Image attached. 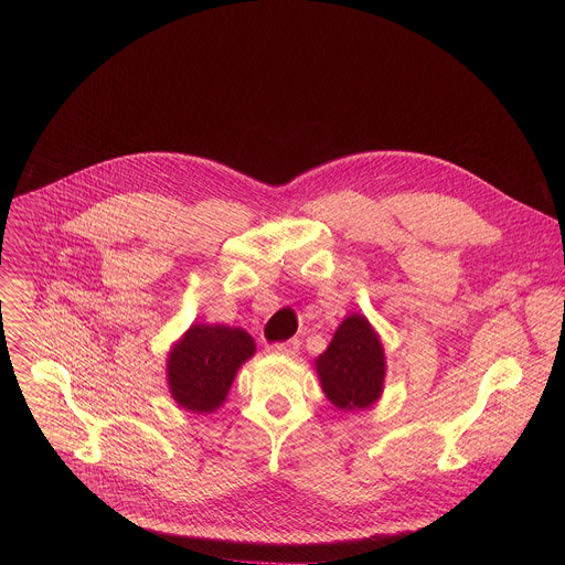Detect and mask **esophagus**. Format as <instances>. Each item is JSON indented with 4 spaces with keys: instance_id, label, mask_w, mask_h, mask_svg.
<instances>
[{
    "instance_id": "34e87169",
    "label": "esophagus",
    "mask_w": 565,
    "mask_h": 565,
    "mask_svg": "<svg viewBox=\"0 0 565 565\" xmlns=\"http://www.w3.org/2000/svg\"><path fill=\"white\" fill-rule=\"evenodd\" d=\"M298 348H300V341H298V339H289V341H282V343H274V345H269L267 350H269L271 354L291 356V354L298 352Z\"/></svg>"
}]
</instances>
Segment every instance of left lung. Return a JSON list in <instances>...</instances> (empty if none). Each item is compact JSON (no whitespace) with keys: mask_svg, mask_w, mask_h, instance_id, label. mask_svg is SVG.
Returning <instances> with one entry per match:
<instances>
[{"mask_svg":"<svg viewBox=\"0 0 565 565\" xmlns=\"http://www.w3.org/2000/svg\"><path fill=\"white\" fill-rule=\"evenodd\" d=\"M313 365L323 396L339 411H365L383 398L387 356L381 334L363 313L343 318Z\"/></svg>","mask_w":565,"mask_h":565,"instance_id":"left-lung-1","label":"left lung"}]
</instances>
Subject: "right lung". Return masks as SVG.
Wrapping results in <instances>:
<instances>
[{
  "label": "right lung",
  "instance_id": "1",
  "mask_svg": "<svg viewBox=\"0 0 565 565\" xmlns=\"http://www.w3.org/2000/svg\"><path fill=\"white\" fill-rule=\"evenodd\" d=\"M256 352L254 339L237 326L191 323L167 352L164 379L173 403L209 415L224 406L243 363Z\"/></svg>",
  "mask_w": 565,
  "mask_h": 565
}]
</instances>
